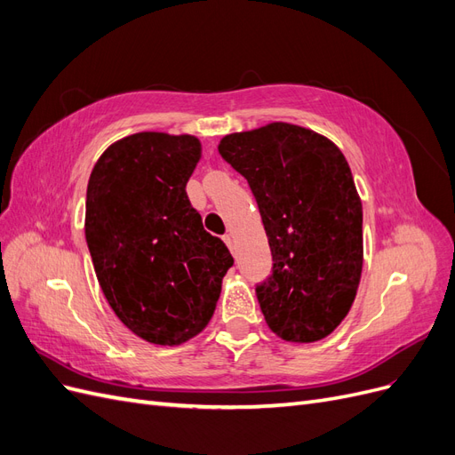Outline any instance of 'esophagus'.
<instances>
[{
    "instance_id": "obj_1",
    "label": "esophagus",
    "mask_w": 455,
    "mask_h": 455,
    "mask_svg": "<svg viewBox=\"0 0 455 455\" xmlns=\"http://www.w3.org/2000/svg\"><path fill=\"white\" fill-rule=\"evenodd\" d=\"M224 243L229 246V251L233 252V235H231V233H228V235H224Z\"/></svg>"
}]
</instances>
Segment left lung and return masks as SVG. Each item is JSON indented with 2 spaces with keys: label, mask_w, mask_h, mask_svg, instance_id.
I'll return each instance as SVG.
<instances>
[{
  "label": "left lung",
  "mask_w": 455,
  "mask_h": 455,
  "mask_svg": "<svg viewBox=\"0 0 455 455\" xmlns=\"http://www.w3.org/2000/svg\"><path fill=\"white\" fill-rule=\"evenodd\" d=\"M218 151L249 182L273 256L256 286L271 332L311 343L346 319L363 273V203L341 149L324 134L273 121L226 134Z\"/></svg>",
  "instance_id": "left-lung-1"
}]
</instances>
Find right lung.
<instances>
[{
	"label": "right lung",
	"mask_w": 455,
	"mask_h": 455,
	"mask_svg": "<svg viewBox=\"0 0 455 455\" xmlns=\"http://www.w3.org/2000/svg\"><path fill=\"white\" fill-rule=\"evenodd\" d=\"M201 151L197 136L136 132L109 144L89 176L85 239L96 279L119 321L156 346L203 332L233 266L186 194Z\"/></svg>",
	"instance_id": "obj_1"
}]
</instances>
